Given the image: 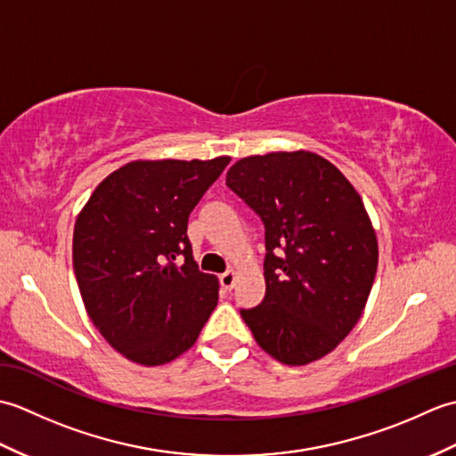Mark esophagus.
Masks as SVG:
<instances>
[{
    "instance_id": "1",
    "label": "esophagus",
    "mask_w": 456,
    "mask_h": 456,
    "mask_svg": "<svg viewBox=\"0 0 456 456\" xmlns=\"http://www.w3.org/2000/svg\"><path fill=\"white\" fill-rule=\"evenodd\" d=\"M235 280H237L235 270H227V273H223V274L219 276V282H221V286L225 288V289L233 288V286H235Z\"/></svg>"
}]
</instances>
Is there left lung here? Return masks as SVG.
Masks as SVG:
<instances>
[{"label": "left lung", "instance_id": "8db88e82", "mask_svg": "<svg viewBox=\"0 0 456 456\" xmlns=\"http://www.w3.org/2000/svg\"><path fill=\"white\" fill-rule=\"evenodd\" d=\"M227 186L265 223V299L240 309L278 362L309 364L351 333L370 296L378 240L343 172L309 151L237 160Z\"/></svg>", "mask_w": 456, "mask_h": 456}]
</instances>
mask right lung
Returning a JSON list of instances; mask_svg holds the SVG:
<instances>
[{
    "label": "right lung",
    "instance_id": "1",
    "mask_svg": "<svg viewBox=\"0 0 456 456\" xmlns=\"http://www.w3.org/2000/svg\"><path fill=\"white\" fill-rule=\"evenodd\" d=\"M133 160L94 190L74 225V274L92 323L115 351L142 366L186 353L217 305L188 217L229 164Z\"/></svg>",
    "mask_w": 456,
    "mask_h": 456
}]
</instances>
